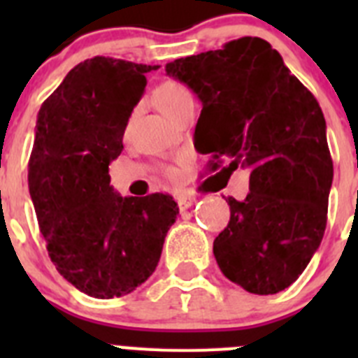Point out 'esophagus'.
<instances>
[{
  "instance_id": "obj_1",
  "label": "esophagus",
  "mask_w": 358,
  "mask_h": 358,
  "mask_svg": "<svg viewBox=\"0 0 358 358\" xmlns=\"http://www.w3.org/2000/svg\"><path fill=\"white\" fill-rule=\"evenodd\" d=\"M195 201H197V199L192 197V195H182V197L177 199V204H179V210L185 211V210H188V208L192 206Z\"/></svg>"
}]
</instances>
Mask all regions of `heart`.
<instances>
[{"instance_id": "heart-1", "label": "heart", "mask_w": 358, "mask_h": 358, "mask_svg": "<svg viewBox=\"0 0 358 358\" xmlns=\"http://www.w3.org/2000/svg\"><path fill=\"white\" fill-rule=\"evenodd\" d=\"M154 102L156 106L163 110L164 115L173 118L177 110L186 106L188 102H194V96L189 93V90L181 82H163V84L154 91Z\"/></svg>"}]
</instances>
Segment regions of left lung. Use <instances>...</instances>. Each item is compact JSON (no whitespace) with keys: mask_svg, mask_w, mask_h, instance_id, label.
<instances>
[{"mask_svg":"<svg viewBox=\"0 0 358 358\" xmlns=\"http://www.w3.org/2000/svg\"><path fill=\"white\" fill-rule=\"evenodd\" d=\"M166 75L202 102L194 141L201 154H213L211 169L224 157L229 172H251L248 197L226 199L229 224L213 242L218 267L251 294L285 290L327 227L334 163L317 100L260 37L176 59Z\"/></svg>","mask_w":358,"mask_h":358,"instance_id":"obj_1","label":"left lung"}]
</instances>
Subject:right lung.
Here are the masks:
<instances>
[{"label":"right lung","instance_id":"obj_1","mask_svg":"<svg viewBox=\"0 0 358 358\" xmlns=\"http://www.w3.org/2000/svg\"><path fill=\"white\" fill-rule=\"evenodd\" d=\"M159 66L93 57L43 102L28 163V188L53 265L98 299L131 294L157 267L179 208L166 194L122 197L109 164Z\"/></svg>","mask_w":358,"mask_h":358}]
</instances>
